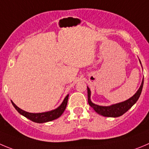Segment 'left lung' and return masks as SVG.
I'll list each match as a JSON object with an SVG mask.
<instances>
[{
  "mask_svg": "<svg viewBox=\"0 0 149 149\" xmlns=\"http://www.w3.org/2000/svg\"><path fill=\"white\" fill-rule=\"evenodd\" d=\"M143 79L142 81L141 85H140V88L137 90V93L133 95L132 97L129 98V99L126 100V101H123V102L118 103V104H113L109 107H102L98 106L96 104L92 103L90 101V90L89 87H87V96H88V103L90 104V106L97 113L100 114V115H103L104 117H112V118H116V117L121 116L122 115L127 112L137 102L138 100L139 97H140V94H141L142 89H143Z\"/></svg>",
  "mask_w": 149,
  "mask_h": 149,
  "instance_id": "left-lung-1",
  "label": "left lung"
}]
</instances>
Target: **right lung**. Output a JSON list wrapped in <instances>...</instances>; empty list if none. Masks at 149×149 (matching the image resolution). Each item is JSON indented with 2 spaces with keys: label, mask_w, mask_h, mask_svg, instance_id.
I'll return each mask as SVG.
<instances>
[{
  "label": "right lung",
  "mask_w": 149,
  "mask_h": 149,
  "mask_svg": "<svg viewBox=\"0 0 149 149\" xmlns=\"http://www.w3.org/2000/svg\"><path fill=\"white\" fill-rule=\"evenodd\" d=\"M68 96H69V95H68L65 97L63 102L62 103V104L58 108H56V109H54L52 111H50V112H42V113H30V112H27L26 111L23 110V109H20L18 107H17L12 101V104L14 106V107L16 109V110L20 115H23V116L27 118L29 120H32L33 122L42 123H45V122L51 121V120H55V119L58 118H59L62 115V113L65 111V108H66L67 104H68Z\"/></svg>",
  "instance_id": "right-lung-1"
}]
</instances>
